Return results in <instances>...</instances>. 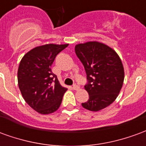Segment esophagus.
I'll return each mask as SVG.
<instances>
[{"mask_svg": "<svg viewBox=\"0 0 146 146\" xmlns=\"http://www.w3.org/2000/svg\"><path fill=\"white\" fill-rule=\"evenodd\" d=\"M73 90H75V91H78V90L80 89V86L74 84V85L73 86Z\"/></svg>", "mask_w": 146, "mask_h": 146, "instance_id": "1", "label": "esophagus"}]
</instances>
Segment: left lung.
I'll use <instances>...</instances> for the list:
<instances>
[{"instance_id":"8db88e82","label":"left lung","mask_w":146,"mask_h":146,"mask_svg":"<svg viewBox=\"0 0 146 146\" xmlns=\"http://www.w3.org/2000/svg\"><path fill=\"white\" fill-rule=\"evenodd\" d=\"M75 52L84 65L88 80L84 88L89 98L82 106L94 112L109 106L119 95L124 79L119 55L109 46L97 41L76 44Z\"/></svg>"}]
</instances>
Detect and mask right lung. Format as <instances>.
I'll return each mask as SVG.
<instances>
[{
    "label": "right lung",
    "mask_w": 146,
    "mask_h": 146,
    "mask_svg": "<svg viewBox=\"0 0 146 146\" xmlns=\"http://www.w3.org/2000/svg\"><path fill=\"white\" fill-rule=\"evenodd\" d=\"M66 44L38 46L22 58L18 70V84L24 100L40 114H49L59 108L67 89L52 73L51 65Z\"/></svg>",
    "instance_id": "right-lung-1"
}]
</instances>
